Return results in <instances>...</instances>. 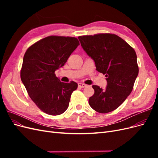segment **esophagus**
<instances>
[{
  "mask_svg": "<svg viewBox=\"0 0 158 158\" xmlns=\"http://www.w3.org/2000/svg\"><path fill=\"white\" fill-rule=\"evenodd\" d=\"M87 85H85V84H83V83H78V87L81 88H85L86 87Z\"/></svg>",
  "mask_w": 158,
  "mask_h": 158,
  "instance_id": "obj_1",
  "label": "esophagus"
}]
</instances>
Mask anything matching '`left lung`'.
Masks as SVG:
<instances>
[{
    "label": "left lung",
    "instance_id": "1",
    "mask_svg": "<svg viewBox=\"0 0 158 158\" xmlns=\"http://www.w3.org/2000/svg\"><path fill=\"white\" fill-rule=\"evenodd\" d=\"M81 46L92 58L96 70L106 75L105 89L93 85L90 107L100 113L114 111L131 93L138 74L137 56L132 47L117 35L99 33L79 36Z\"/></svg>",
    "mask_w": 158,
    "mask_h": 158
}]
</instances>
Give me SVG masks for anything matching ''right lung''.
I'll use <instances>...</instances> for the list:
<instances>
[{
    "mask_svg": "<svg viewBox=\"0 0 158 158\" xmlns=\"http://www.w3.org/2000/svg\"><path fill=\"white\" fill-rule=\"evenodd\" d=\"M79 45L76 37L51 35L30 46L23 56L22 82L38 108L50 115L63 113L78 88L73 81L60 82L55 72L64 65Z\"/></svg>",
    "mask_w": 158,
    "mask_h": 158,
    "instance_id": "right-lung-1",
    "label": "right lung"
}]
</instances>
